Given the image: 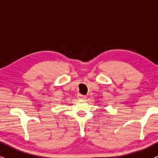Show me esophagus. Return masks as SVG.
<instances>
[{"label": "esophagus", "mask_w": 158, "mask_h": 158, "mask_svg": "<svg viewBox=\"0 0 158 158\" xmlns=\"http://www.w3.org/2000/svg\"><path fill=\"white\" fill-rule=\"evenodd\" d=\"M78 98H80V99H86L87 96L81 95V94H78Z\"/></svg>", "instance_id": "1"}]
</instances>
